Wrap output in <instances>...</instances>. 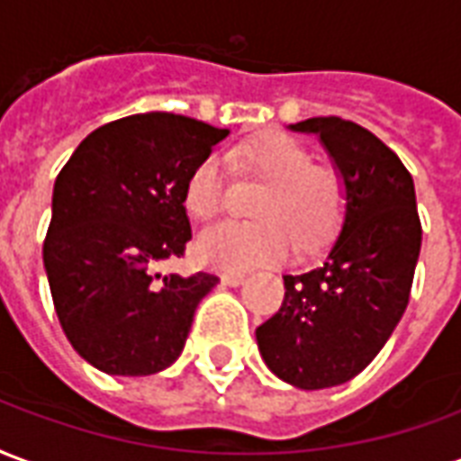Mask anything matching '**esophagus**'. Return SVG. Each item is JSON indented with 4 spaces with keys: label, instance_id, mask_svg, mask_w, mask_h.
<instances>
[{
    "label": "esophagus",
    "instance_id": "esophagus-1",
    "mask_svg": "<svg viewBox=\"0 0 461 461\" xmlns=\"http://www.w3.org/2000/svg\"><path fill=\"white\" fill-rule=\"evenodd\" d=\"M243 280H245L243 272H223V275H221V282L228 285V287H238V285H243Z\"/></svg>",
    "mask_w": 461,
    "mask_h": 461
}]
</instances>
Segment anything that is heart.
<instances>
[{
  "label": "heart",
  "mask_w": 461,
  "mask_h": 461,
  "mask_svg": "<svg viewBox=\"0 0 461 461\" xmlns=\"http://www.w3.org/2000/svg\"><path fill=\"white\" fill-rule=\"evenodd\" d=\"M245 169L260 176L253 213L258 221H228L198 235L196 258L216 270H248L277 263L290 253L319 245L337 228L344 211V181L337 169L312 164V152L294 137L267 134L238 154ZM191 216L211 221L226 203V167L218 154H208L191 169L184 189Z\"/></svg>",
  "instance_id": "b5f03b06"
}]
</instances>
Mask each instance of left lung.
<instances>
[{
    "instance_id": "1",
    "label": "left lung",
    "mask_w": 461,
    "mask_h": 461,
    "mask_svg": "<svg viewBox=\"0 0 461 461\" xmlns=\"http://www.w3.org/2000/svg\"><path fill=\"white\" fill-rule=\"evenodd\" d=\"M344 181L339 233L312 270L282 275L280 312L255 329L265 366L302 391L351 381L378 356L408 307L422 228L398 154L361 124L309 117Z\"/></svg>"
}]
</instances>
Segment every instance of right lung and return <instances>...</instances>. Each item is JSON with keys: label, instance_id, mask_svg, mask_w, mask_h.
<instances>
[{"label": "right lung", "instance_id": "right-lung-1", "mask_svg": "<svg viewBox=\"0 0 461 461\" xmlns=\"http://www.w3.org/2000/svg\"><path fill=\"white\" fill-rule=\"evenodd\" d=\"M228 130L174 113L107 122L70 154L53 184L43 267L70 346L110 375H152L184 351L216 275H154L184 255L191 169Z\"/></svg>", "mask_w": 461, "mask_h": 461}]
</instances>
